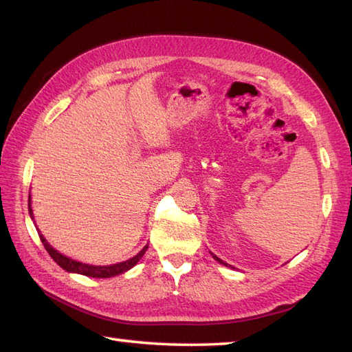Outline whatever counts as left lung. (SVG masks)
Here are the masks:
<instances>
[{
    "label": "left lung",
    "mask_w": 352,
    "mask_h": 352,
    "mask_svg": "<svg viewBox=\"0 0 352 352\" xmlns=\"http://www.w3.org/2000/svg\"><path fill=\"white\" fill-rule=\"evenodd\" d=\"M213 258H215V259H217V261H218V263H221V264H224V265H227V264H226V263H223V261H221V259H219V258H217V256H215V254H213Z\"/></svg>",
    "instance_id": "1"
}]
</instances>
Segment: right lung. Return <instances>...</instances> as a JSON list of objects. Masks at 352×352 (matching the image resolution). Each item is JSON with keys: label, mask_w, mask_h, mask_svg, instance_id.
Instances as JSON below:
<instances>
[{"label": "right lung", "mask_w": 352, "mask_h": 352, "mask_svg": "<svg viewBox=\"0 0 352 352\" xmlns=\"http://www.w3.org/2000/svg\"><path fill=\"white\" fill-rule=\"evenodd\" d=\"M29 213H30V217L33 218V212H32V206H30V198H29ZM39 238H41V243L44 244L45 250L48 252V254H50L54 263H56L59 267H62L67 272L80 273V274H85V276H89V278H111V276H116V274L125 273L126 270H129V268H133L137 263H139L140 258L143 256L144 252H146V249H148V245L143 247V250L139 254H135L134 258L125 261V263L114 264V265H105V267H100L99 265L98 267V265L82 264V263H78V261H73L70 258H67V256H64V254H60L59 252L54 250L53 247L47 243L45 238L41 235V233H39Z\"/></svg>", "instance_id": "right-lung-1"}]
</instances>
